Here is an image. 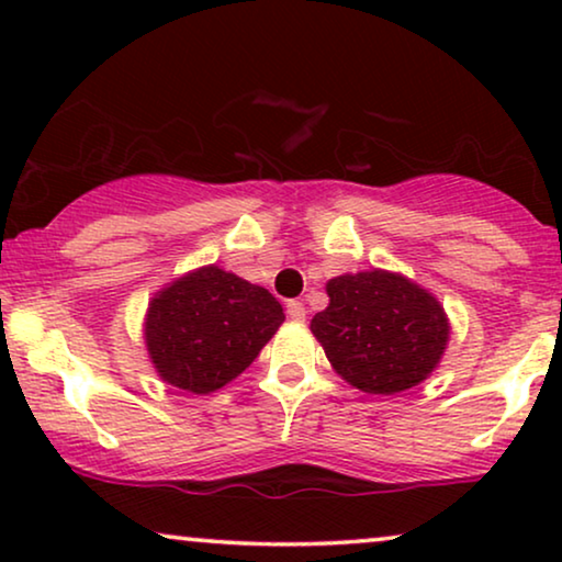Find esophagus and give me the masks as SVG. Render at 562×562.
<instances>
[{"label": "esophagus", "mask_w": 562, "mask_h": 562, "mask_svg": "<svg viewBox=\"0 0 562 562\" xmlns=\"http://www.w3.org/2000/svg\"><path fill=\"white\" fill-rule=\"evenodd\" d=\"M286 314H289V319H294V322H304L306 319V310H304L302 302H289L286 304Z\"/></svg>", "instance_id": "34e87169"}]
</instances>
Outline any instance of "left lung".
I'll use <instances>...</instances> for the list:
<instances>
[{"label": "left lung", "mask_w": 562, "mask_h": 562, "mask_svg": "<svg viewBox=\"0 0 562 562\" xmlns=\"http://www.w3.org/2000/svg\"><path fill=\"white\" fill-rule=\"evenodd\" d=\"M327 296V310L310 327L350 386L391 396L417 386L440 363L450 322L427 289L373 268L329 279Z\"/></svg>", "instance_id": "8db88e82"}]
</instances>
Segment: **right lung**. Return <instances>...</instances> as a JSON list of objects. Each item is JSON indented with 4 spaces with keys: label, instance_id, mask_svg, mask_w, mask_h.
<instances>
[{
    "label": "right lung",
    "instance_id": "1",
    "mask_svg": "<svg viewBox=\"0 0 562 562\" xmlns=\"http://www.w3.org/2000/svg\"><path fill=\"white\" fill-rule=\"evenodd\" d=\"M283 319V306L263 286L204 266L153 296L145 345L160 379L212 394L258 358Z\"/></svg>",
    "mask_w": 562,
    "mask_h": 562
}]
</instances>
